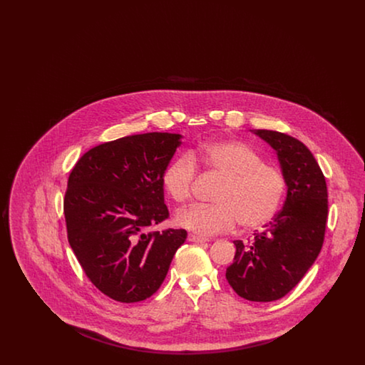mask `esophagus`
I'll return each mask as SVG.
<instances>
[{
    "instance_id": "34e87169",
    "label": "esophagus",
    "mask_w": 365,
    "mask_h": 365,
    "mask_svg": "<svg viewBox=\"0 0 365 365\" xmlns=\"http://www.w3.org/2000/svg\"><path fill=\"white\" fill-rule=\"evenodd\" d=\"M187 240H189V242H195V243H204L208 242V238H202V237H198V235H192L190 234L189 237H187Z\"/></svg>"
}]
</instances>
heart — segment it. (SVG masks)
<instances>
[{"label":"heart","mask_w":365,"mask_h":365,"mask_svg":"<svg viewBox=\"0 0 365 365\" xmlns=\"http://www.w3.org/2000/svg\"><path fill=\"white\" fill-rule=\"evenodd\" d=\"M195 165L219 176L223 183L213 198L216 205L180 210L175 216L176 226L212 237L232 231L238 223L246 230L260 228L277 216L286 194V178L278 167L265 164L249 145L219 139L174 160L161 180L176 204L190 200Z\"/></svg>","instance_id":"b5f03b06"}]
</instances>
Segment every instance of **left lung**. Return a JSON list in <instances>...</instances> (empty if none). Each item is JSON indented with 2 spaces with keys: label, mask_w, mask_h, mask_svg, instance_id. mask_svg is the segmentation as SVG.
Segmentation results:
<instances>
[{
  "label": "left lung",
  "mask_w": 365,
  "mask_h": 365,
  "mask_svg": "<svg viewBox=\"0 0 365 365\" xmlns=\"http://www.w3.org/2000/svg\"><path fill=\"white\" fill-rule=\"evenodd\" d=\"M278 155L286 178L283 208L237 247L226 279L240 297L255 302L275 301L293 290L317 259L326 232L327 185L311 150L298 139L271 130H255Z\"/></svg>",
  "instance_id": "8db88e82"
}]
</instances>
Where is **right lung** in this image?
I'll return each mask as SVG.
<instances>
[{
  "label": "right lung",
  "instance_id": "add662e5",
  "mask_svg": "<svg viewBox=\"0 0 365 365\" xmlns=\"http://www.w3.org/2000/svg\"><path fill=\"white\" fill-rule=\"evenodd\" d=\"M180 138L148 133L105 142L71 171L64 197L68 242L87 278L115 301L155 294L186 241V230L149 231L170 215L161 179Z\"/></svg>",
  "mask_w": 365,
  "mask_h": 365
}]
</instances>
